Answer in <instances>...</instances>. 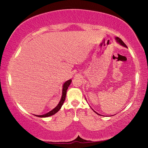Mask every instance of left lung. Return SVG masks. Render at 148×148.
Wrapping results in <instances>:
<instances>
[{
    "label": "left lung",
    "mask_w": 148,
    "mask_h": 148,
    "mask_svg": "<svg viewBox=\"0 0 148 148\" xmlns=\"http://www.w3.org/2000/svg\"><path fill=\"white\" fill-rule=\"evenodd\" d=\"M116 41H117V42H118L119 45H121V46H124V47H125V48H127V45H125V44L123 42V40L121 39H119V37H116ZM94 112H95V113H97V114H99V115H100V114H98V113H97V112H95V111H94ZM101 116V115H100Z\"/></svg>",
    "instance_id": "obj_1"
}]
</instances>
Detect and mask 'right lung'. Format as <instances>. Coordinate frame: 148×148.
I'll return each instance as SVG.
<instances>
[{
  "label": "right lung",
  "instance_id": "obj_1",
  "mask_svg": "<svg viewBox=\"0 0 148 148\" xmlns=\"http://www.w3.org/2000/svg\"><path fill=\"white\" fill-rule=\"evenodd\" d=\"M71 79H69L68 81H66V82L64 84V85H63V89H62V95L61 97V99H60V101L59 102L58 104L56 106V108H55L53 110H51V111H49V112L46 113V114H42V115H35L37 117H40V118H46V117H48V116H51L53 114H55V113L57 112L60 109H61L62 108V106L63 105V103H64L65 100V97H66V93H67V90L68 89V88L70 85V84L71 83Z\"/></svg>",
  "mask_w": 148,
  "mask_h": 148
}]
</instances>
